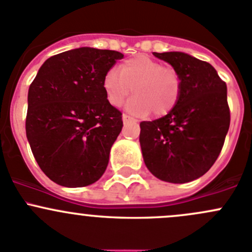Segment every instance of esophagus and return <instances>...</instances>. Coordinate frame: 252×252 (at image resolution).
Returning a JSON list of instances; mask_svg holds the SVG:
<instances>
[{"label":"esophagus","mask_w":252,"mask_h":252,"mask_svg":"<svg viewBox=\"0 0 252 252\" xmlns=\"http://www.w3.org/2000/svg\"><path fill=\"white\" fill-rule=\"evenodd\" d=\"M123 122L124 124H129V123H136V119L133 118L131 116H129V114H123Z\"/></svg>","instance_id":"34e87169"}]
</instances>
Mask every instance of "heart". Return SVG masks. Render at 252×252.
I'll return each mask as SVG.
<instances>
[{
  "label": "heart",
  "mask_w": 252,
  "mask_h": 252,
  "mask_svg": "<svg viewBox=\"0 0 252 252\" xmlns=\"http://www.w3.org/2000/svg\"><path fill=\"white\" fill-rule=\"evenodd\" d=\"M103 88L111 105L121 106L130 95L129 110L140 114L150 111L154 116L169 113L178 103L182 94V78L173 68L147 56L129 58L121 65V73L111 69L103 79Z\"/></svg>",
  "instance_id": "b5f03b06"
}]
</instances>
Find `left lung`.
<instances>
[{
  "label": "left lung",
  "mask_w": 252,
  "mask_h": 252,
  "mask_svg": "<svg viewBox=\"0 0 252 252\" xmlns=\"http://www.w3.org/2000/svg\"><path fill=\"white\" fill-rule=\"evenodd\" d=\"M182 78V94L164 117L140 123L146 167L168 183L204 175L220 156L230 124L227 85L215 68L183 52H154Z\"/></svg>",
  "instance_id": "1"
}]
</instances>
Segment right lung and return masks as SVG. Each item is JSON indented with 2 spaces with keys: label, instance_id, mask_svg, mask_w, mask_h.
Instances as JSON below:
<instances>
[{
  "label": "right lung",
  "instance_id": "1",
  "mask_svg": "<svg viewBox=\"0 0 252 252\" xmlns=\"http://www.w3.org/2000/svg\"><path fill=\"white\" fill-rule=\"evenodd\" d=\"M123 57L91 47L65 51L48 58L30 84L27 138L52 182L81 188L105 173L123 121L108 102L103 79Z\"/></svg>",
  "mask_w": 252,
  "mask_h": 252
}]
</instances>
